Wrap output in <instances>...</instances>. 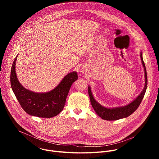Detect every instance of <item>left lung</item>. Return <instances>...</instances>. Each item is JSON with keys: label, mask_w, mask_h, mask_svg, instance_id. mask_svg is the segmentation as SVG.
I'll return each mask as SVG.
<instances>
[{"label": "left lung", "mask_w": 159, "mask_h": 159, "mask_svg": "<svg viewBox=\"0 0 159 159\" xmlns=\"http://www.w3.org/2000/svg\"><path fill=\"white\" fill-rule=\"evenodd\" d=\"M140 57H141L143 66L144 67V70H145V87L141 94L128 105L125 106L124 107H115V108H112V109L103 107L94 99L90 87H88V93H89V95L90 100V103H91L93 107L94 108V111H96L99 117H101L102 119L107 121H113V120H117L121 118H126L129 115H131L132 113H133L139 107L144 97V95L146 92V89L147 87V74L146 71V67L142 58V53L140 54Z\"/></svg>", "instance_id": "1"}]
</instances>
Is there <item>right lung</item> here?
<instances>
[{
	"instance_id": "right-lung-1",
	"label": "right lung",
	"mask_w": 159,
	"mask_h": 159,
	"mask_svg": "<svg viewBox=\"0 0 159 159\" xmlns=\"http://www.w3.org/2000/svg\"><path fill=\"white\" fill-rule=\"evenodd\" d=\"M15 58L11 72V85L21 107L28 114L40 118H52L63 110L72 84L77 80L76 72L67 74L50 92L36 93L26 89L17 80L16 74Z\"/></svg>"
}]
</instances>
